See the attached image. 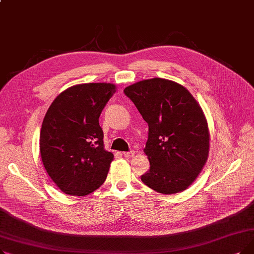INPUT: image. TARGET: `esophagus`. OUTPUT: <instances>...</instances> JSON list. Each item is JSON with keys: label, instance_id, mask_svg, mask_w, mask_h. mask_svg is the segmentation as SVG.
I'll return each mask as SVG.
<instances>
[{"label": "esophagus", "instance_id": "34e87169", "mask_svg": "<svg viewBox=\"0 0 254 254\" xmlns=\"http://www.w3.org/2000/svg\"><path fill=\"white\" fill-rule=\"evenodd\" d=\"M123 154H124V156H125V157H131V156H134L135 151H134V150H130V151L123 152Z\"/></svg>", "mask_w": 254, "mask_h": 254}]
</instances>
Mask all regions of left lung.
<instances>
[{
  "label": "left lung",
  "instance_id": "obj_1",
  "mask_svg": "<svg viewBox=\"0 0 254 254\" xmlns=\"http://www.w3.org/2000/svg\"><path fill=\"white\" fill-rule=\"evenodd\" d=\"M148 125L145 153L150 169L141 176L151 190L177 193L195 180L209 152L207 120L190 92L163 78L137 82L125 88Z\"/></svg>",
  "mask_w": 254,
  "mask_h": 254
}]
</instances>
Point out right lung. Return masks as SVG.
I'll list each match as a JSON object with an SVG mask.
<instances>
[{
  "label": "right lung",
  "mask_w": 254,
  "mask_h": 254,
  "mask_svg": "<svg viewBox=\"0 0 254 254\" xmlns=\"http://www.w3.org/2000/svg\"><path fill=\"white\" fill-rule=\"evenodd\" d=\"M110 83H85L63 91L47 110L40 152L48 175L71 195H86L107 178L113 154L104 149L99 117L115 93Z\"/></svg>",
  "instance_id": "obj_1"
}]
</instances>
